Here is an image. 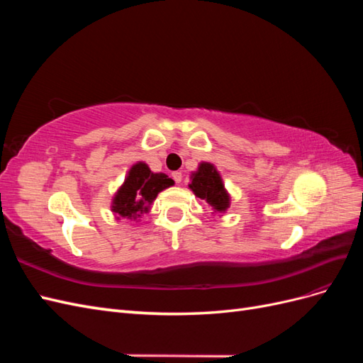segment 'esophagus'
<instances>
[{"mask_svg": "<svg viewBox=\"0 0 363 363\" xmlns=\"http://www.w3.org/2000/svg\"><path fill=\"white\" fill-rule=\"evenodd\" d=\"M172 179H174V182H175V183H182V180H183V174H182L180 171H175V172H172Z\"/></svg>", "mask_w": 363, "mask_h": 363, "instance_id": "1", "label": "esophagus"}]
</instances>
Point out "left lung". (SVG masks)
I'll list each match as a JSON object with an SVG mask.
<instances>
[{"label":"left lung","instance_id":"1","mask_svg":"<svg viewBox=\"0 0 363 363\" xmlns=\"http://www.w3.org/2000/svg\"><path fill=\"white\" fill-rule=\"evenodd\" d=\"M188 186L195 196L212 207L215 213H224L230 207V194L213 163L201 162L199 169L191 174V183Z\"/></svg>","mask_w":363,"mask_h":363}]
</instances>
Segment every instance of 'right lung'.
Segmentation results:
<instances>
[{"instance_id":"add662e5","label":"right lung","mask_w":363,"mask_h":363,"mask_svg":"<svg viewBox=\"0 0 363 363\" xmlns=\"http://www.w3.org/2000/svg\"><path fill=\"white\" fill-rule=\"evenodd\" d=\"M174 184L163 172H152L145 162H138L125 175L124 183L119 186L112 199L111 211L116 219H139L150 212L152 201L159 192Z\"/></svg>"}]
</instances>
